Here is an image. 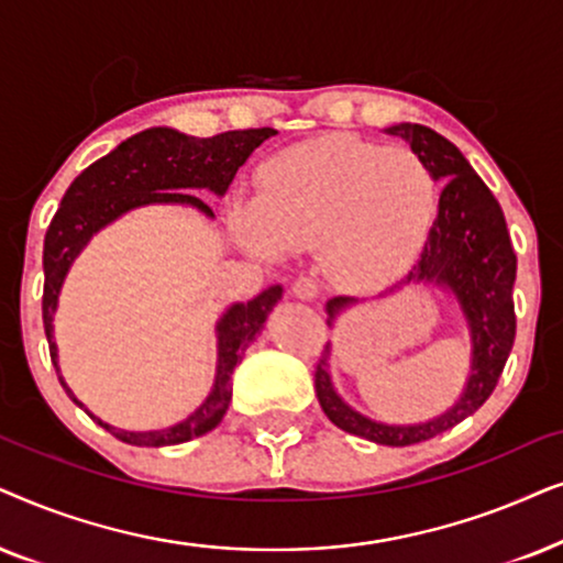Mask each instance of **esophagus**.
I'll use <instances>...</instances> for the list:
<instances>
[{"label":"esophagus","instance_id":"esophagus-1","mask_svg":"<svg viewBox=\"0 0 563 563\" xmlns=\"http://www.w3.org/2000/svg\"><path fill=\"white\" fill-rule=\"evenodd\" d=\"M290 290H294V296L301 298V301H313V298L319 296V283L309 275H301Z\"/></svg>","mask_w":563,"mask_h":563}]
</instances>
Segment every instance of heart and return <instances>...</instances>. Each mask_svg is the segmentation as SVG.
Listing matches in <instances>:
<instances>
[{
    "instance_id": "heart-1",
    "label": "heart",
    "mask_w": 563,
    "mask_h": 563,
    "mask_svg": "<svg viewBox=\"0 0 563 563\" xmlns=\"http://www.w3.org/2000/svg\"><path fill=\"white\" fill-rule=\"evenodd\" d=\"M260 198L234 208L246 246L269 257L321 250L327 273L355 290L407 273L438 213V183L422 156L347 133L269 156Z\"/></svg>"
}]
</instances>
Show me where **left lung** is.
Returning <instances> with one entry per match:
<instances>
[{"label":"left lung","instance_id":"obj_1","mask_svg":"<svg viewBox=\"0 0 563 563\" xmlns=\"http://www.w3.org/2000/svg\"><path fill=\"white\" fill-rule=\"evenodd\" d=\"M386 133L407 141L411 152L430 164L434 179L445 183L430 236L417 265L409 269L407 283H434L455 296L471 332V376L461 399L445 415L422 424L373 422L347 407L334 391L329 376V344L317 363L313 386L321 409L340 430L371 443L401 448L451 430L492 396L515 342L512 286L517 257L497 198L459 152V146L419 123L391 125ZM350 303H355V298H332L327 303V324H332L336 313Z\"/></svg>","mask_w":563,"mask_h":563}]
</instances>
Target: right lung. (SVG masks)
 I'll return each mask as SVG.
<instances>
[{"instance_id": "right-lung-1", "label": "right lung", "mask_w": 563, "mask_h": 563, "mask_svg": "<svg viewBox=\"0 0 563 563\" xmlns=\"http://www.w3.org/2000/svg\"><path fill=\"white\" fill-rule=\"evenodd\" d=\"M275 133L277 131L273 129H246L227 131L211 139H195L172 129H148L125 139L118 148L89 164L74 179L46 231V242H43V275H46V283H43V329H46L56 373L58 355L54 342V313L58 294H62L64 277L69 273L71 262L85 250L89 239L123 213L152 203L192 206L213 219L211 206H206L198 195L187 190H203L206 187L216 195H223L229 190L236 169L250 159V154L262 141L275 136ZM280 286H269L252 301L234 303L219 319V324H216L219 360H216L213 388L208 399L183 422L172 424L167 430L129 432L102 422L89 411L87 415L104 427L112 438L144 448L179 445L211 432L229 409L231 373H234L236 363H242L244 350L257 340L267 313L280 301ZM58 380H62L69 399L85 409V404L71 394L64 378L58 376Z\"/></svg>"}]
</instances>
